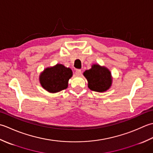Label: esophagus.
Masks as SVG:
<instances>
[{
  "label": "esophagus",
  "instance_id": "obj_1",
  "mask_svg": "<svg viewBox=\"0 0 153 153\" xmlns=\"http://www.w3.org/2000/svg\"><path fill=\"white\" fill-rule=\"evenodd\" d=\"M75 74L76 76H80L81 75V74H82V72H81V70L80 69H76L75 71Z\"/></svg>",
  "mask_w": 153,
  "mask_h": 153
}]
</instances>
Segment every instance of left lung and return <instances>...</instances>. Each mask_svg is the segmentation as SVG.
<instances>
[{"instance_id":"1","label":"left lung","mask_w":153,"mask_h":153,"mask_svg":"<svg viewBox=\"0 0 153 153\" xmlns=\"http://www.w3.org/2000/svg\"><path fill=\"white\" fill-rule=\"evenodd\" d=\"M88 82V88L98 92H104L111 85V78L110 71L105 67L98 65H93L92 68L84 73Z\"/></svg>"}]
</instances>
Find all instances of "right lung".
I'll return each mask as SVG.
<instances>
[{
	"label": "right lung",
	"mask_w": 153,
	"mask_h": 153,
	"mask_svg": "<svg viewBox=\"0 0 153 153\" xmlns=\"http://www.w3.org/2000/svg\"><path fill=\"white\" fill-rule=\"evenodd\" d=\"M73 75L71 68L57 64L53 67L46 68L39 77L43 88L49 92H57L66 89L68 81Z\"/></svg>",
	"instance_id": "obj_1"
}]
</instances>
